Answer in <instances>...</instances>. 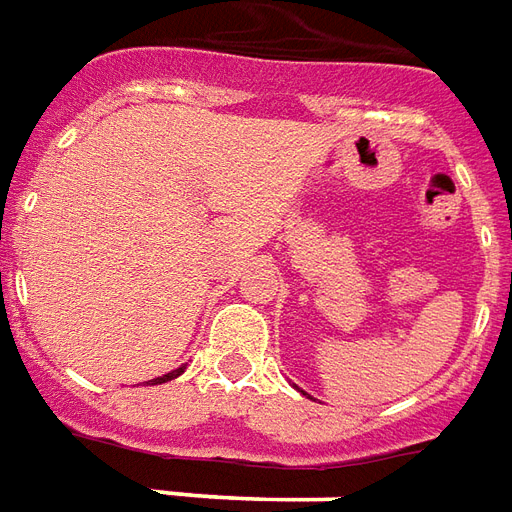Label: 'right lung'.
Wrapping results in <instances>:
<instances>
[{
    "mask_svg": "<svg viewBox=\"0 0 512 512\" xmlns=\"http://www.w3.org/2000/svg\"><path fill=\"white\" fill-rule=\"evenodd\" d=\"M184 369H187V364H181L179 369H173V372H168V375H162V378H154V380H148V386H159V383H168V380L179 378V375H181V372H184Z\"/></svg>",
    "mask_w": 512,
    "mask_h": 512,
    "instance_id": "right-lung-1",
    "label": "right lung"
}]
</instances>
